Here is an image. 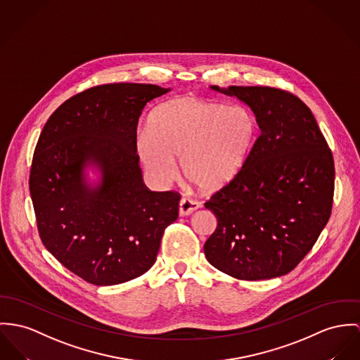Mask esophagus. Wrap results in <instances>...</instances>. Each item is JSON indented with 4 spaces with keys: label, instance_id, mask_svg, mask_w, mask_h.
Segmentation results:
<instances>
[{
    "label": "esophagus",
    "instance_id": "esophagus-1",
    "mask_svg": "<svg viewBox=\"0 0 360 360\" xmlns=\"http://www.w3.org/2000/svg\"><path fill=\"white\" fill-rule=\"evenodd\" d=\"M200 207H201V204L197 200L189 198V197H182L181 201H179V215L181 217L191 215L192 212H194L195 210H198Z\"/></svg>",
    "mask_w": 360,
    "mask_h": 360
}]
</instances>
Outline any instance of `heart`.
Instances as JSON below:
<instances>
[{
    "instance_id": "heart-1",
    "label": "heart",
    "mask_w": 360,
    "mask_h": 360,
    "mask_svg": "<svg viewBox=\"0 0 360 360\" xmlns=\"http://www.w3.org/2000/svg\"><path fill=\"white\" fill-rule=\"evenodd\" d=\"M256 133V117L248 108L182 96L153 111L148 131L137 136L136 152L159 184L175 178V158H181L185 178L212 192L230 184L245 167Z\"/></svg>"
}]
</instances>
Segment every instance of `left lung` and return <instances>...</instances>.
I'll return each instance as SVG.
<instances>
[{"label":"left lung","instance_id":"obj_1","mask_svg":"<svg viewBox=\"0 0 360 360\" xmlns=\"http://www.w3.org/2000/svg\"><path fill=\"white\" fill-rule=\"evenodd\" d=\"M256 116L260 136L241 172L205 201L217 229L207 260L243 281L290 273L312 249L332 214L333 153L311 110L290 91L229 86Z\"/></svg>","mask_w":360,"mask_h":360}]
</instances>
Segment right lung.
Masks as SVG:
<instances>
[{"label": "right lung", "instance_id": "1", "mask_svg": "<svg viewBox=\"0 0 360 360\" xmlns=\"http://www.w3.org/2000/svg\"><path fill=\"white\" fill-rule=\"evenodd\" d=\"M167 91L143 83L93 86L64 101L41 131L28 181L38 233L89 283L117 285L146 273L178 218L181 194L149 191L136 152L141 112ZM87 161L103 169L97 190L82 182Z\"/></svg>", "mask_w": 360, "mask_h": 360}]
</instances>
